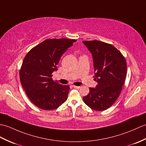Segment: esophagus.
<instances>
[{
	"instance_id": "esophagus-1",
	"label": "esophagus",
	"mask_w": 146,
	"mask_h": 146,
	"mask_svg": "<svg viewBox=\"0 0 146 146\" xmlns=\"http://www.w3.org/2000/svg\"><path fill=\"white\" fill-rule=\"evenodd\" d=\"M73 87L74 88H76V89H80L81 86H73Z\"/></svg>"
}]
</instances>
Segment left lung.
I'll use <instances>...</instances> for the list:
<instances>
[{
	"label": "left lung",
	"mask_w": 146,
	"mask_h": 146,
	"mask_svg": "<svg viewBox=\"0 0 146 146\" xmlns=\"http://www.w3.org/2000/svg\"><path fill=\"white\" fill-rule=\"evenodd\" d=\"M92 53L98 82L96 88H90V93L83 101L95 111L111 107L119 97L127 73V63L123 54L111 44L98 40L83 41Z\"/></svg>",
	"instance_id": "8db88e82"
}]
</instances>
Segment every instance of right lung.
Masks as SVG:
<instances>
[{
    "label": "right lung",
    "mask_w": 146,
    "mask_h": 146,
    "mask_svg": "<svg viewBox=\"0 0 146 146\" xmlns=\"http://www.w3.org/2000/svg\"><path fill=\"white\" fill-rule=\"evenodd\" d=\"M76 40L46 39L27 53L20 68V80L25 93L36 107L55 110L68 98L70 86L62 85L52 78L61 56Z\"/></svg>",
    "instance_id": "right-lung-1"
}]
</instances>
